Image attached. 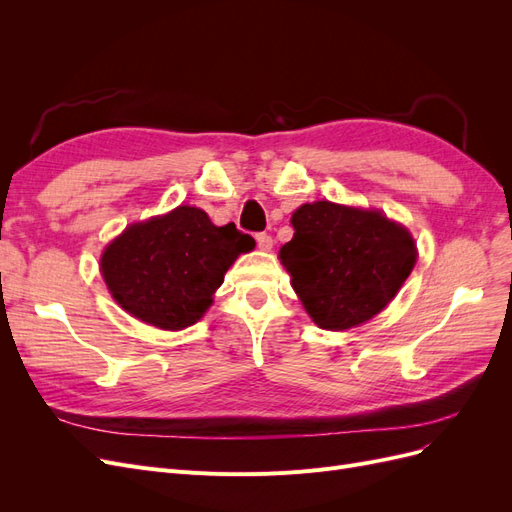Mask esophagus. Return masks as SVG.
Wrapping results in <instances>:
<instances>
[{"instance_id":"34e87169","label":"esophagus","mask_w":512,"mask_h":512,"mask_svg":"<svg viewBox=\"0 0 512 512\" xmlns=\"http://www.w3.org/2000/svg\"><path fill=\"white\" fill-rule=\"evenodd\" d=\"M256 243H258V247H260L262 252H269L271 247H273V237L267 235V232H258V235H256Z\"/></svg>"}]
</instances>
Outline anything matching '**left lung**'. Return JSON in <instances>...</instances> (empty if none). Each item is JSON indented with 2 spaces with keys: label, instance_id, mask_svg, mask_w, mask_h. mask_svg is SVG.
<instances>
[{
  "label": "left lung",
  "instance_id": "1",
  "mask_svg": "<svg viewBox=\"0 0 512 512\" xmlns=\"http://www.w3.org/2000/svg\"><path fill=\"white\" fill-rule=\"evenodd\" d=\"M280 260L320 329L344 331L380 314L408 280L416 243L376 209L316 200L292 213Z\"/></svg>",
  "mask_w": 512,
  "mask_h": 512
}]
</instances>
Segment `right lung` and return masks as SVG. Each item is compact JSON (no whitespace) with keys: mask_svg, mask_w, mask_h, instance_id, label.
<instances>
[{"mask_svg":"<svg viewBox=\"0 0 512 512\" xmlns=\"http://www.w3.org/2000/svg\"><path fill=\"white\" fill-rule=\"evenodd\" d=\"M254 245L232 222L215 226L203 209L181 205L130 224L106 245L100 271L128 314L151 327L181 331L203 318L224 273Z\"/></svg>","mask_w":512,"mask_h":512,"instance_id":"1","label":"right lung"}]
</instances>
